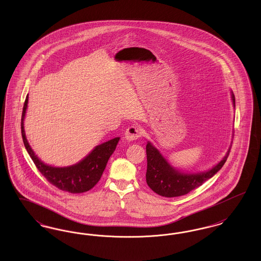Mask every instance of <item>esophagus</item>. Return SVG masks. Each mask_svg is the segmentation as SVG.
Instances as JSON below:
<instances>
[{"instance_id": "obj_1", "label": "esophagus", "mask_w": 261, "mask_h": 261, "mask_svg": "<svg viewBox=\"0 0 261 261\" xmlns=\"http://www.w3.org/2000/svg\"><path fill=\"white\" fill-rule=\"evenodd\" d=\"M141 137V129L137 126H130L126 129L125 131V138L127 141L131 142V141H135L138 138Z\"/></svg>"}]
</instances>
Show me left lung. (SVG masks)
<instances>
[{"instance_id":"obj_1","label":"left lung","mask_w":261,"mask_h":261,"mask_svg":"<svg viewBox=\"0 0 261 261\" xmlns=\"http://www.w3.org/2000/svg\"><path fill=\"white\" fill-rule=\"evenodd\" d=\"M232 99L235 106L234 94H232ZM230 149L231 148L227 151L223 160L208 171L186 174L181 173L173 168L162 156V153L148 142L146 146L148 162L146 173L147 184L154 193L162 197L173 198L184 196L191 191L201 186L205 181L211 179L212 176H214L222 168L227 158L229 156Z\"/></svg>"}]
</instances>
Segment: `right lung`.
<instances>
[{
  "label": "right lung",
  "instance_id": "add662e5",
  "mask_svg": "<svg viewBox=\"0 0 261 261\" xmlns=\"http://www.w3.org/2000/svg\"><path fill=\"white\" fill-rule=\"evenodd\" d=\"M28 96L26 97L21 116V135L24 143L25 149L30 158L36 165L38 170L50 182L51 185L58 189L68 192L71 194H80L87 192L98 183L102 172L109 162L116 145L119 141V137L110 140L101 145L97 146L87 156L74 165L67 167H54L41 162L35 155L34 151L30 148L27 139L25 137L24 119L25 112L27 109Z\"/></svg>",
  "mask_w": 261,
  "mask_h": 261
}]
</instances>
